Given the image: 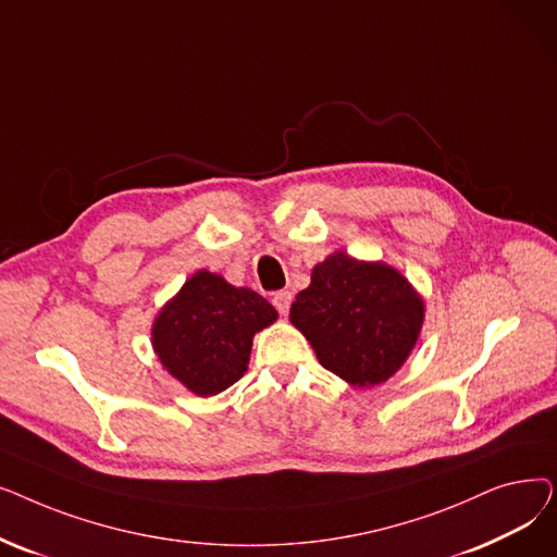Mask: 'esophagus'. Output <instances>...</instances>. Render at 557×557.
I'll return each mask as SVG.
<instances>
[{"mask_svg":"<svg viewBox=\"0 0 557 557\" xmlns=\"http://www.w3.org/2000/svg\"><path fill=\"white\" fill-rule=\"evenodd\" d=\"M290 302H294V294H290V290H277V294H273V305L282 315L288 313Z\"/></svg>","mask_w":557,"mask_h":557,"instance_id":"34e87169","label":"esophagus"}]
</instances>
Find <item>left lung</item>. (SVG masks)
Returning <instances> with one entry per match:
<instances>
[{"instance_id":"left-lung-1","label":"left lung","mask_w":557,"mask_h":557,"mask_svg":"<svg viewBox=\"0 0 557 557\" xmlns=\"http://www.w3.org/2000/svg\"><path fill=\"white\" fill-rule=\"evenodd\" d=\"M290 323L311 343L320 366L368 388L384 384L411 355L424 323V300L384 261L334 252L311 271L290 305Z\"/></svg>"}]
</instances>
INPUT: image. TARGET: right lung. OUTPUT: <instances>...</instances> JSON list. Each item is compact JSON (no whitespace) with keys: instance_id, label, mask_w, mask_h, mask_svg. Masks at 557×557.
<instances>
[{"instance_id":"obj_1","label":"right lung","mask_w":557,"mask_h":557,"mask_svg":"<svg viewBox=\"0 0 557 557\" xmlns=\"http://www.w3.org/2000/svg\"><path fill=\"white\" fill-rule=\"evenodd\" d=\"M277 311L250 288L210 271L194 273L158 313L151 336L160 363L194 395L212 397L248 370L252 336Z\"/></svg>"}]
</instances>
